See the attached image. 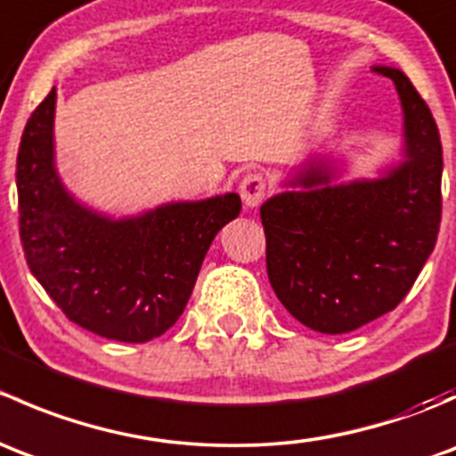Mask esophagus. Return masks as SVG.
<instances>
[{
	"label": "esophagus",
	"instance_id": "esophagus-1",
	"mask_svg": "<svg viewBox=\"0 0 456 456\" xmlns=\"http://www.w3.org/2000/svg\"><path fill=\"white\" fill-rule=\"evenodd\" d=\"M238 190H240L242 202H245L247 207H251V209L266 199V181L260 174H247Z\"/></svg>",
	"mask_w": 456,
	"mask_h": 456
}]
</instances>
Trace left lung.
Listing matches in <instances>:
<instances>
[{"label":"left lung","instance_id":"1","mask_svg":"<svg viewBox=\"0 0 456 456\" xmlns=\"http://www.w3.org/2000/svg\"><path fill=\"white\" fill-rule=\"evenodd\" d=\"M395 84L403 112V160L381 176L335 183L339 169L311 156L287 191L262 202L266 273L297 322L339 335L393 311L432 254L441 223L439 130L402 70L372 68Z\"/></svg>","mask_w":456,"mask_h":456}]
</instances>
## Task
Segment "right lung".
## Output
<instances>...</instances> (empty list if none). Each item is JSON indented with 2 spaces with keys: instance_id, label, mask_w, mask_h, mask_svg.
<instances>
[{
  "instance_id": "add662e5",
  "label": "right lung",
  "mask_w": 456,
  "mask_h": 456,
  "mask_svg": "<svg viewBox=\"0 0 456 456\" xmlns=\"http://www.w3.org/2000/svg\"><path fill=\"white\" fill-rule=\"evenodd\" d=\"M54 105L53 87L17 154L26 262L68 320L117 342H150L185 311L211 240L240 214V196L165 202L126 218L94 211L57 174Z\"/></svg>"
}]
</instances>
